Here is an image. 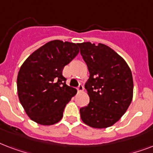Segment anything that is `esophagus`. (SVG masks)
Returning a JSON list of instances; mask_svg holds the SVG:
<instances>
[{
  "label": "esophagus",
  "mask_w": 153,
  "mask_h": 153,
  "mask_svg": "<svg viewBox=\"0 0 153 153\" xmlns=\"http://www.w3.org/2000/svg\"><path fill=\"white\" fill-rule=\"evenodd\" d=\"M77 90H78V91H79V92H82L84 90L83 86H82V84H80V85H79V86L77 87Z\"/></svg>",
  "instance_id": "esophagus-1"
}]
</instances>
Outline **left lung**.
<instances>
[{"mask_svg":"<svg viewBox=\"0 0 153 153\" xmlns=\"http://www.w3.org/2000/svg\"><path fill=\"white\" fill-rule=\"evenodd\" d=\"M90 77L85 88L90 103L80 109L82 121L92 128H104L119 121L133 95L132 72L127 62L103 44H78Z\"/></svg>","mask_w":153,"mask_h":153,"instance_id":"left-lung-1","label":"left lung"}]
</instances>
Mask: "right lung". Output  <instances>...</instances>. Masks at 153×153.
<instances>
[{"label": "right lung", "mask_w": 153, "mask_h": 153, "mask_svg": "<svg viewBox=\"0 0 153 153\" xmlns=\"http://www.w3.org/2000/svg\"><path fill=\"white\" fill-rule=\"evenodd\" d=\"M79 52L78 44L55 39L31 54L20 67L18 97L32 121L51 126L62 119L66 105L77 93L66 84L62 70Z\"/></svg>", "instance_id": "obj_1"}]
</instances>
